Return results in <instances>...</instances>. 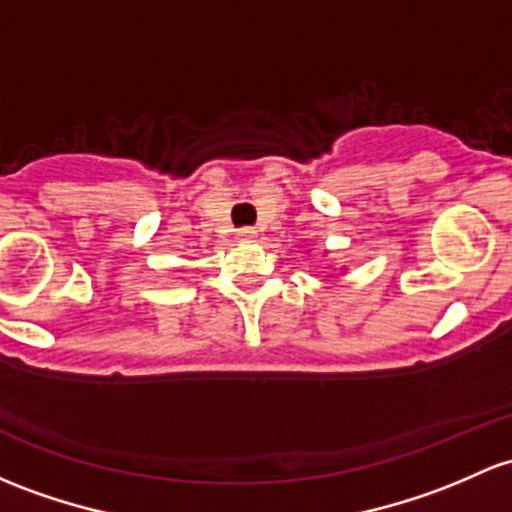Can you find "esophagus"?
Masks as SVG:
<instances>
[{
    "instance_id": "1",
    "label": "esophagus",
    "mask_w": 512,
    "mask_h": 512,
    "mask_svg": "<svg viewBox=\"0 0 512 512\" xmlns=\"http://www.w3.org/2000/svg\"><path fill=\"white\" fill-rule=\"evenodd\" d=\"M257 238V230L255 228H242L238 230V240L240 242H252Z\"/></svg>"
}]
</instances>
